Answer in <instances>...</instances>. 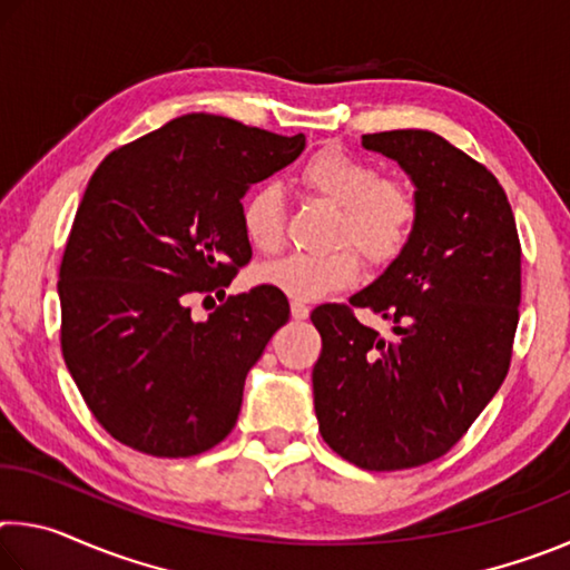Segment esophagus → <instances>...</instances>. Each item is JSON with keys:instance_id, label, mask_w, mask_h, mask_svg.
I'll list each match as a JSON object with an SVG mask.
<instances>
[{"instance_id": "1", "label": "esophagus", "mask_w": 570, "mask_h": 570, "mask_svg": "<svg viewBox=\"0 0 570 570\" xmlns=\"http://www.w3.org/2000/svg\"><path fill=\"white\" fill-rule=\"evenodd\" d=\"M292 316L294 320H306L308 306L304 302H292Z\"/></svg>"}]
</instances>
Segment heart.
Masks as SVG:
<instances>
[{
	"instance_id": "heart-1",
	"label": "heart",
	"mask_w": 570,
	"mask_h": 570,
	"mask_svg": "<svg viewBox=\"0 0 570 570\" xmlns=\"http://www.w3.org/2000/svg\"><path fill=\"white\" fill-rule=\"evenodd\" d=\"M298 183L314 198L340 208L332 244L324 256L294 254L258 268L256 278L296 302H316L354 284L362 258L372 268L397 262L420 220L414 193L400 180L382 178L377 166L342 148H322L298 170ZM240 230L258 254H276L286 244V206L272 183L250 188L238 208ZM357 249L354 252L353 248Z\"/></svg>"
}]
</instances>
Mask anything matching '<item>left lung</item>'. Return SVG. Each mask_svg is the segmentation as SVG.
<instances>
[{
    "label": "left lung",
    "instance_id": "8db88e82",
    "mask_svg": "<svg viewBox=\"0 0 570 570\" xmlns=\"http://www.w3.org/2000/svg\"><path fill=\"white\" fill-rule=\"evenodd\" d=\"M410 173L420 220L404 254L350 304L312 312L322 334L314 410L336 455L364 470H407L458 445L513 360L520 238L498 178L430 130L362 135ZM393 322L382 341L355 320Z\"/></svg>",
    "mask_w": 570,
    "mask_h": 570
}]
</instances>
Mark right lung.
<instances>
[{"instance_id":"right-lung-1","label":"right lung","mask_w":570,"mask_h":570,"mask_svg":"<svg viewBox=\"0 0 570 570\" xmlns=\"http://www.w3.org/2000/svg\"><path fill=\"white\" fill-rule=\"evenodd\" d=\"M276 135L183 115L112 150L85 188L60 264V346L95 420L153 458H193L234 430L244 382L288 302L272 286L228 296L206 322L188 302L224 294L250 244V183L298 158Z\"/></svg>"}]
</instances>
